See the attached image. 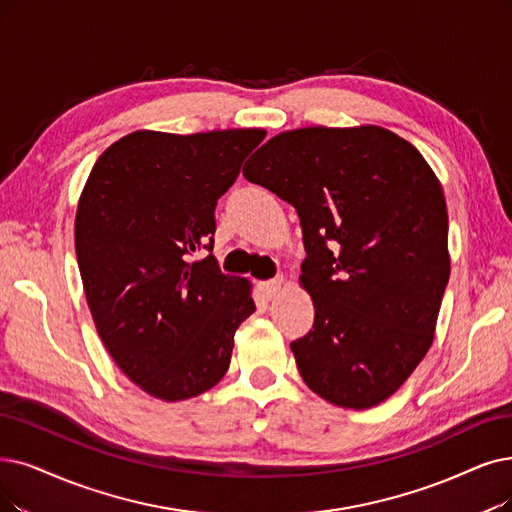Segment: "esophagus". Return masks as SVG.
<instances>
[{"mask_svg":"<svg viewBox=\"0 0 512 512\" xmlns=\"http://www.w3.org/2000/svg\"><path fill=\"white\" fill-rule=\"evenodd\" d=\"M281 283H283L281 277H275V279H269V281H260V283H258V292L262 294L264 300H271V298L277 296V292H279V288H281Z\"/></svg>","mask_w":512,"mask_h":512,"instance_id":"esophagus-1","label":"esophagus"}]
</instances>
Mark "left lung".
<instances>
[{"label":"left lung","mask_w":512,"mask_h":512,"mask_svg":"<svg viewBox=\"0 0 512 512\" xmlns=\"http://www.w3.org/2000/svg\"><path fill=\"white\" fill-rule=\"evenodd\" d=\"M292 203L313 330L290 346L313 393L365 410L410 378L431 349L449 279L447 208L416 147L378 126L302 128L243 168Z\"/></svg>","instance_id":"obj_1"}]
</instances>
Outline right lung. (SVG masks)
Here are the masks:
<instances>
[{"label": "right lung", "instance_id": "1", "mask_svg": "<svg viewBox=\"0 0 512 512\" xmlns=\"http://www.w3.org/2000/svg\"><path fill=\"white\" fill-rule=\"evenodd\" d=\"M264 130L132 132L98 157L79 197L75 254L98 336L142 391L182 401L229 370L256 304L214 256L218 199Z\"/></svg>", "mask_w": 512, "mask_h": 512}]
</instances>
